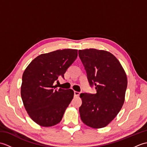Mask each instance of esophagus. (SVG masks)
I'll return each mask as SVG.
<instances>
[{
	"label": "esophagus",
	"mask_w": 147,
	"mask_h": 147,
	"mask_svg": "<svg viewBox=\"0 0 147 147\" xmlns=\"http://www.w3.org/2000/svg\"><path fill=\"white\" fill-rule=\"evenodd\" d=\"M74 96H78L80 95V92H78L74 91Z\"/></svg>",
	"instance_id": "1"
}]
</instances>
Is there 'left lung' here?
<instances>
[{
    "mask_svg": "<svg viewBox=\"0 0 147 147\" xmlns=\"http://www.w3.org/2000/svg\"><path fill=\"white\" fill-rule=\"evenodd\" d=\"M79 57L95 94L81 93L79 111L82 121L89 127H105L119 112L125 100L126 74L121 63L109 52L89 49L79 50Z\"/></svg>",
    "mask_w": 147,
    "mask_h": 147,
    "instance_id": "1",
    "label": "left lung"
}]
</instances>
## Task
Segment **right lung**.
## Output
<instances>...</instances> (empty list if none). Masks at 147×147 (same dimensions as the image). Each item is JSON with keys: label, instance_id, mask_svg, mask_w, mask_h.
Masks as SVG:
<instances>
[{"label": "right lung", "instance_id": "add662e5", "mask_svg": "<svg viewBox=\"0 0 147 147\" xmlns=\"http://www.w3.org/2000/svg\"><path fill=\"white\" fill-rule=\"evenodd\" d=\"M78 56L76 49L57 50L37 56L28 65L22 77L21 95L31 119L43 127L62 120L74 96L71 89H55L54 83L64 78L67 69Z\"/></svg>", "mask_w": 147, "mask_h": 147}]
</instances>
